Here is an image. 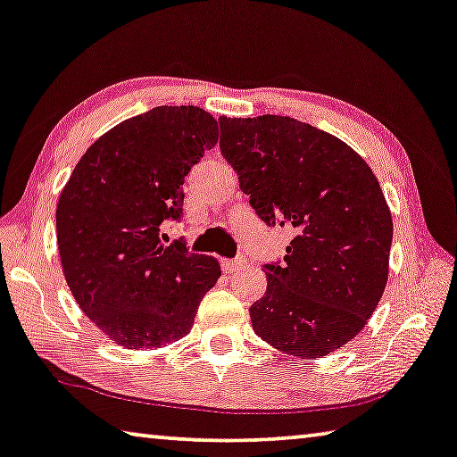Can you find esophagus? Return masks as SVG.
I'll return each instance as SVG.
<instances>
[{
    "label": "esophagus",
    "instance_id": "34e87169",
    "mask_svg": "<svg viewBox=\"0 0 457 457\" xmlns=\"http://www.w3.org/2000/svg\"><path fill=\"white\" fill-rule=\"evenodd\" d=\"M220 265H222L224 273H233V271L243 268V259H222Z\"/></svg>",
    "mask_w": 457,
    "mask_h": 457
}]
</instances>
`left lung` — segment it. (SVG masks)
<instances>
[{"label": "left lung", "mask_w": 457, "mask_h": 457, "mask_svg": "<svg viewBox=\"0 0 457 457\" xmlns=\"http://www.w3.org/2000/svg\"><path fill=\"white\" fill-rule=\"evenodd\" d=\"M220 153L268 227L290 224L284 262L265 263L268 290L253 331L284 353L322 357L366 327L388 279L392 219L366 161L290 116H220Z\"/></svg>", "instance_id": "obj_1"}]
</instances>
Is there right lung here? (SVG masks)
Returning <instances> with one entry per match:
<instances>
[{
  "label": "right lung",
  "instance_id": "obj_1",
  "mask_svg": "<svg viewBox=\"0 0 457 457\" xmlns=\"http://www.w3.org/2000/svg\"><path fill=\"white\" fill-rule=\"evenodd\" d=\"M219 140L195 106H157L120 122L79 159L61 192L57 243L69 290L86 317L126 349L181 339L220 278L214 257L161 245L181 220L184 179Z\"/></svg>",
  "mask_w": 457,
  "mask_h": 457
}]
</instances>
